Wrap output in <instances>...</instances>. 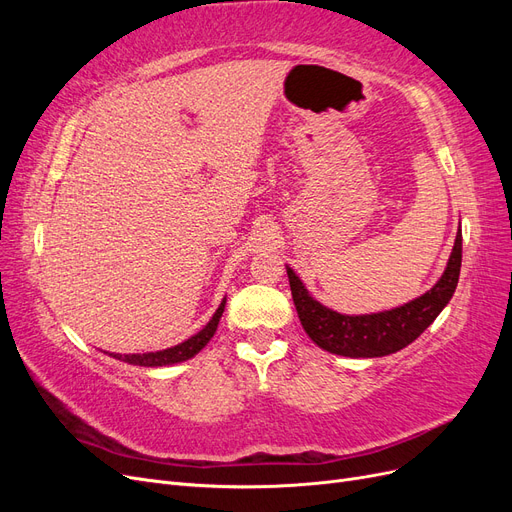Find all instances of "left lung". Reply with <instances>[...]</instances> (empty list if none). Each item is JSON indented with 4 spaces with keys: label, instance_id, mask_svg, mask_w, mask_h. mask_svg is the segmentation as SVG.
<instances>
[{
    "label": "left lung",
    "instance_id": "left-lung-1",
    "mask_svg": "<svg viewBox=\"0 0 512 512\" xmlns=\"http://www.w3.org/2000/svg\"><path fill=\"white\" fill-rule=\"evenodd\" d=\"M461 271V232L455 239L453 254L440 282L423 297L406 305L395 307L391 312L371 316H344L333 309L320 305L309 297L301 280L288 269L292 301L297 307L305 333L327 352L354 356V359H374V356L393 354L412 344L429 324L438 318L444 305L451 301L459 282Z\"/></svg>",
    "mask_w": 512,
    "mask_h": 512
}]
</instances>
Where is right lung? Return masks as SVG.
<instances>
[{"instance_id": "right-lung-1", "label": "right lung", "mask_w": 512, "mask_h": 512, "mask_svg": "<svg viewBox=\"0 0 512 512\" xmlns=\"http://www.w3.org/2000/svg\"><path fill=\"white\" fill-rule=\"evenodd\" d=\"M224 303L226 299L220 303L218 312L213 314V318L207 322V327L196 333L194 337H190L188 342H183L175 348H168V350H160V352H147V354H113L115 359L119 361H126L130 365H141V367H162V365H173V363H181V361H188L196 352L203 350L207 346L209 339L213 337L215 329H218V322L222 318L224 312Z\"/></svg>"}]
</instances>
